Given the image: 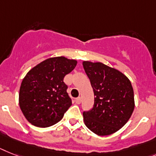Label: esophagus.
I'll return each mask as SVG.
<instances>
[{"mask_svg":"<svg viewBox=\"0 0 156 156\" xmlns=\"http://www.w3.org/2000/svg\"><path fill=\"white\" fill-rule=\"evenodd\" d=\"M75 102H76V104H80V103H81V98H80V97H78V98L75 99Z\"/></svg>","mask_w":156,"mask_h":156,"instance_id":"esophagus-1","label":"esophagus"}]
</instances>
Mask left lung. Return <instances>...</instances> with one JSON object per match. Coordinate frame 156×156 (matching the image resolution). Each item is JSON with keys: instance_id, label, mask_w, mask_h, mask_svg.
<instances>
[{"instance_id": "1", "label": "left lung", "mask_w": 156, "mask_h": 156, "mask_svg": "<svg viewBox=\"0 0 156 156\" xmlns=\"http://www.w3.org/2000/svg\"><path fill=\"white\" fill-rule=\"evenodd\" d=\"M94 92V105L83 112V121L98 136L115 133L128 121L135 108L134 92L127 76L102 63L83 61Z\"/></svg>"}]
</instances>
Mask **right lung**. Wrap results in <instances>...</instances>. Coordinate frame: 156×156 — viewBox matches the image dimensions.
Instances as JSON below:
<instances>
[{
	"label": "right lung",
	"instance_id": "1",
	"mask_svg": "<svg viewBox=\"0 0 156 156\" xmlns=\"http://www.w3.org/2000/svg\"><path fill=\"white\" fill-rule=\"evenodd\" d=\"M77 61L64 56L44 60L27 73L19 93V104L24 117L33 125H54L72 105L64 76L75 69Z\"/></svg>",
	"mask_w": 156,
	"mask_h": 156
}]
</instances>
